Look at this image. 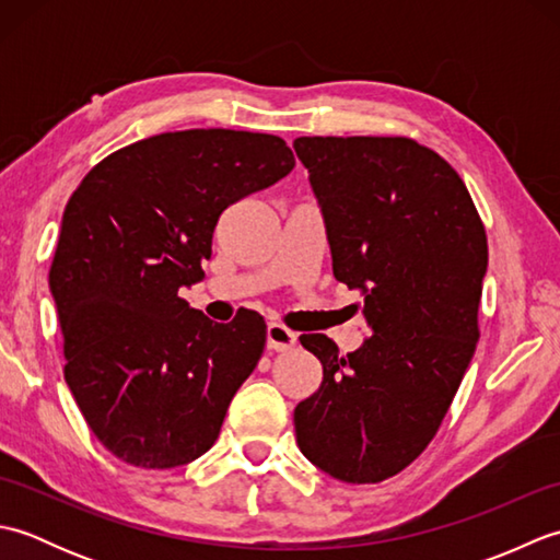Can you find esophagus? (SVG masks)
Masks as SVG:
<instances>
[{
	"label": "esophagus",
	"instance_id": "esophagus-1",
	"mask_svg": "<svg viewBox=\"0 0 560 560\" xmlns=\"http://www.w3.org/2000/svg\"><path fill=\"white\" fill-rule=\"evenodd\" d=\"M295 341H299V337H295V331H291L289 327H283L279 323H271L267 327V347L271 351H287V349H293Z\"/></svg>",
	"mask_w": 560,
	"mask_h": 560
}]
</instances>
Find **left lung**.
<instances>
[{"instance_id":"8db88e82","label":"left lung","mask_w":560,"mask_h":560,"mask_svg":"<svg viewBox=\"0 0 560 560\" xmlns=\"http://www.w3.org/2000/svg\"><path fill=\"white\" fill-rule=\"evenodd\" d=\"M293 149L335 279L361 291L373 331L347 355L325 335L301 337L323 385L295 407V440L329 477L377 483L428 447L467 373L489 243L457 171L413 139L299 137Z\"/></svg>"}]
</instances>
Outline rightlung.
<instances>
[{
	"mask_svg": "<svg viewBox=\"0 0 560 560\" xmlns=\"http://www.w3.org/2000/svg\"><path fill=\"white\" fill-rule=\"evenodd\" d=\"M293 165L281 137L185 129L110 153L69 197L50 267L65 380L115 457L173 469L219 438L267 325L253 311L219 325L177 291L205 277L223 209Z\"/></svg>",
	"mask_w": 560,
	"mask_h": 560,
	"instance_id": "obj_1",
	"label": "right lung"
}]
</instances>
